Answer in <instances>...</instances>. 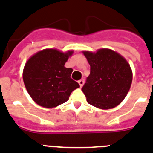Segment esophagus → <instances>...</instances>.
<instances>
[{"mask_svg": "<svg viewBox=\"0 0 153 153\" xmlns=\"http://www.w3.org/2000/svg\"><path fill=\"white\" fill-rule=\"evenodd\" d=\"M78 82H79V86L82 88V85H83V83H84V80L83 79H80L78 81Z\"/></svg>", "mask_w": 153, "mask_h": 153, "instance_id": "34e87169", "label": "esophagus"}]
</instances>
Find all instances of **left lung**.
Masks as SVG:
<instances>
[{
	"label": "left lung",
	"mask_w": 153,
	"mask_h": 153,
	"mask_svg": "<svg viewBox=\"0 0 153 153\" xmlns=\"http://www.w3.org/2000/svg\"><path fill=\"white\" fill-rule=\"evenodd\" d=\"M91 72L82 91L88 104L109 109L122 103L132 82V71L127 61L117 52L100 48L92 53L82 51Z\"/></svg>",
	"instance_id": "1"
}]
</instances>
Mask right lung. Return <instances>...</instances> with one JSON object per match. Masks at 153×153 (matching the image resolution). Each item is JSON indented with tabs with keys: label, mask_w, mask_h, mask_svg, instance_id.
I'll return each mask as SVG.
<instances>
[{
	"label": "right lung",
	"mask_w": 153,
	"mask_h": 153,
	"mask_svg": "<svg viewBox=\"0 0 153 153\" xmlns=\"http://www.w3.org/2000/svg\"><path fill=\"white\" fill-rule=\"evenodd\" d=\"M74 50L65 53L45 48L30 56L25 64L22 79L27 91L37 105L55 108L69 100L71 92L79 88L71 78L73 70L65 67Z\"/></svg>",
	"instance_id": "add662e5"
}]
</instances>
